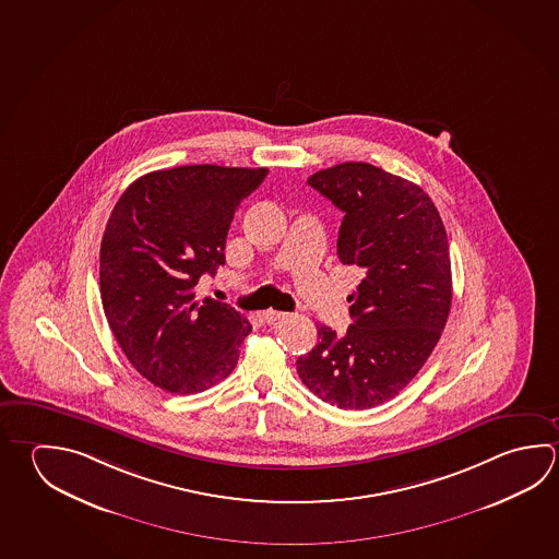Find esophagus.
Instances as JSON below:
<instances>
[{"label": "esophagus", "mask_w": 559, "mask_h": 559, "mask_svg": "<svg viewBox=\"0 0 559 559\" xmlns=\"http://www.w3.org/2000/svg\"><path fill=\"white\" fill-rule=\"evenodd\" d=\"M287 316V313H284V311H274V309H267L264 313V321L267 323V325H274V323H277L280 319H284V317Z\"/></svg>", "instance_id": "34e87169"}]
</instances>
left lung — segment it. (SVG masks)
<instances>
[{
	"instance_id": "1",
	"label": "left lung",
	"mask_w": 559,
	"mask_h": 559,
	"mask_svg": "<svg viewBox=\"0 0 559 559\" xmlns=\"http://www.w3.org/2000/svg\"><path fill=\"white\" fill-rule=\"evenodd\" d=\"M343 211L336 254L362 270L348 295L353 325H317L297 358L305 386L331 406L366 409L397 396L426 365L451 309V258L436 204L416 183L348 162L307 179Z\"/></svg>"
}]
</instances>
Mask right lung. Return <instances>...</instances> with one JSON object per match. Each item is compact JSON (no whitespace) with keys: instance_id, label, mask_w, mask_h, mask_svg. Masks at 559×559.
Wrapping results in <instances>:
<instances>
[{"instance_id":"add662e5","label":"right lung","mask_w":559,"mask_h":559,"mask_svg":"<svg viewBox=\"0 0 559 559\" xmlns=\"http://www.w3.org/2000/svg\"><path fill=\"white\" fill-rule=\"evenodd\" d=\"M265 167L183 165L123 191L100 243L104 316L133 368L171 394L218 384L252 325L233 305L197 299L201 275L224 265L234 213Z\"/></svg>"}]
</instances>
